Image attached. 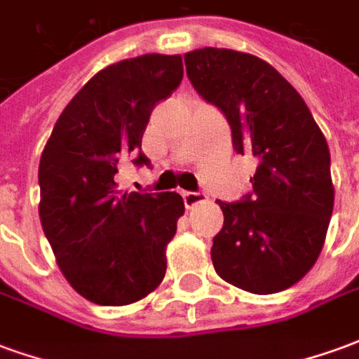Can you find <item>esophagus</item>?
Masks as SVG:
<instances>
[{
    "mask_svg": "<svg viewBox=\"0 0 359 359\" xmlns=\"http://www.w3.org/2000/svg\"><path fill=\"white\" fill-rule=\"evenodd\" d=\"M182 198H184V205H187V208H194L198 203H202L208 200L205 192H200V190H196V192H192V190H184V192H182Z\"/></svg>",
    "mask_w": 359,
    "mask_h": 359,
    "instance_id": "34e87169",
    "label": "esophagus"
}]
</instances>
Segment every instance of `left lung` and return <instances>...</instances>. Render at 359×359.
Instances as JSON below:
<instances>
[{"label": "left lung", "instance_id": "1", "mask_svg": "<svg viewBox=\"0 0 359 359\" xmlns=\"http://www.w3.org/2000/svg\"><path fill=\"white\" fill-rule=\"evenodd\" d=\"M184 63L196 92L229 121L236 154L257 159L252 192L217 200L225 223L213 236V267L246 292H280L323 248L334 202L327 140L302 95L264 59L203 48Z\"/></svg>", "mask_w": 359, "mask_h": 359}]
</instances>
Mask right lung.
<instances>
[{
  "label": "right lung",
  "mask_w": 359,
  "mask_h": 359,
  "mask_svg": "<svg viewBox=\"0 0 359 359\" xmlns=\"http://www.w3.org/2000/svg\"><path fill=\"white\" fill-rule=\"evenodd\" d=\"M182 81V57L146 53L94 74L53 126L38 169L40 221L76 292L126 306L163 280L165 246L184 202L177 192H121L115 175L149 159L142 134L157 102Z\"/></svg>",
  "instance_id": "right-lung-1"
}]
</instances>
